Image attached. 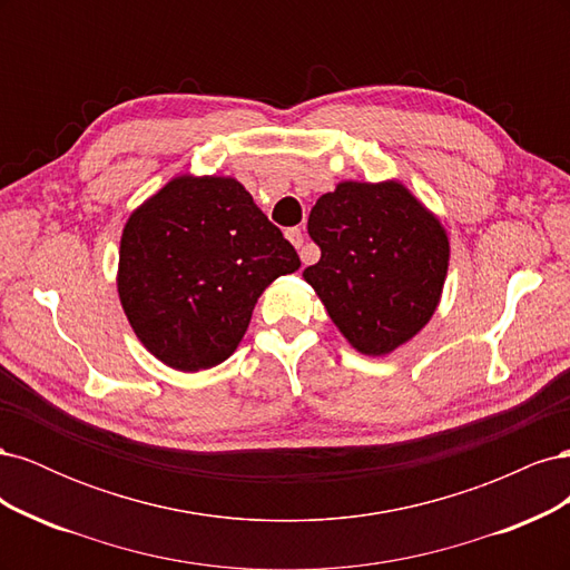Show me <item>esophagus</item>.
I'll return each instance as SVG.
<instances>
[{
    "label": "esophagus",
    "mask_w": 570,
    "mask_h": 570,
    "mask_svg": "<svg viewBox=\"0 0 570 570\" xmlns=\"http://www.w3.org/2000/svg\"><path fill=\"white\" fill-rule=\"evenodd\" d=\"M285 235H287V239H289V243H292V245H295L297 249H299V247L304 245V233H302L299 228H287V230H285ZM299 256H302V262H304V264L308 262V254H306L304 249L299 252Z\"/></svg>",
    "instance_id": "1"
}]
</instances>
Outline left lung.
Segmentation results:
<instances>
[{
    "mask_svg": "<svg viewBox=\"0 0 570 570\" xmlns=\"http://www.w3.org/2000/svg\"><path fill=\"white\" fill-rule=\"evenodd\" d=\"M306 230L321 258L304 281L361 354H390L433 316L450 243L404 185L340 183L316 202Z\"/></svg>",
    "mask_w": 570,
    "mask_h": 570,
    "instance_id": "obj_1",
    "label": "left lung"
}]
</instances>
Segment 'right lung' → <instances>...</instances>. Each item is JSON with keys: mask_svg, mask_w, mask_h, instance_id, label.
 <instances>
[{"mask_svg": "<svg viewBox=\"0 0 570 570\" xmlns=\"http://www.w3.org/2000/svg\"><path fill=\"white\" fill-rule=\"evenodd\" d=\"M299 266L237 180L180 176L128 218L118 295L154 356L202 371L235 352L258 295Z\"/></svg>", "mask_w": 570, "mask_h": 570, "instance_id": "add662e5", "label": "right lung"}]
</instances>
